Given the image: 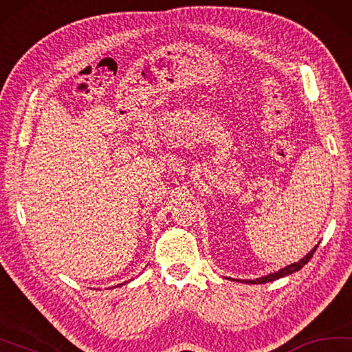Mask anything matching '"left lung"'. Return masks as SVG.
I'll return each mask as SVG.
<instances>
[{
	"label": "left lung",
	"instance_id": "obj_1",
	"mask_svg": "<svg viewBox=\"0 0 352 352\" xmlns=\"http://www.w3.org/2000/svg\"><path fill=\"white\" fill-rule=\"evenodd\" d=\"M317 246H318V245H316L314 249H311V251H309L308 254H306L303 258H300L298 261H296V263L287 265V266L282 267V270H278L277 272H271V274H267V276H265V277H258V278H255V280H239V278H229V277H226V278H228V280H235V282H240V283H251V285H255V283L260 285V283L274 282V280L286 277V276H289V274H294V272H297V271L302 270V267L311 260L312 255H314Z\"/></svg>",
	"mask_w": 352,
	"mask_h": 352
}]
</instances>
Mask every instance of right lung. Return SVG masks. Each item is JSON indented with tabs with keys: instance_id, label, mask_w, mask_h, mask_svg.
Wrapping results in <instances>:
<instances>
[{
	"instance_id": "1",
	"label": "right lung",
	"mask_w": 352,
	"mask_h": 352,
	"mask_svg": "<svg viewBox=\"0 0 352 352\" xmlns=\"http://www.w3.org/2000/svg\"><path fill=\"white\" fill-rule=\"evenodd\" d=\"M124 283H127V282H124ZM124 283H120V285H117V286H123Z\"/></svg>"
}]
</instances>
